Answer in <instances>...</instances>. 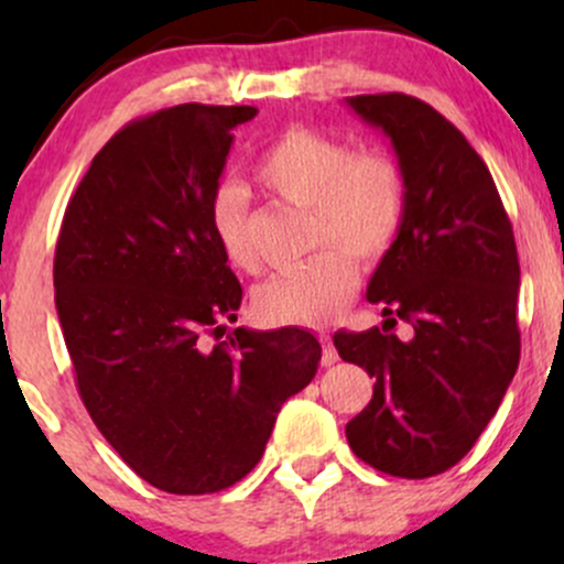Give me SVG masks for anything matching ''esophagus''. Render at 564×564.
<instances>
[{
  "instance_id": "esophagus-1",
  "label": "esophagus",
  "mask_w": 564,
  "mask_h": 564,
  "mask_svg": "<svg viewBox=\"0 0 564 564\" xmlns=\"http://www.w3.org/2000/svg\"><path fill=\"white\" fill-rule=\"evenodd\" d=\"M321 345H323V355H321V366H334L336 360H339V355H336V349H334V341H332V336H326V334H321Z\"/></svg>"
}]
</instances>
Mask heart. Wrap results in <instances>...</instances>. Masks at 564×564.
I'll return each mask as SVG.
<instances>
[{
    "label": "heart",
    "mask_w": 564,
    "mask_h": 564,
    "mask_svg": "<svg viewBox=\"0 0 564 564\" xmlns=\"http://www.w3.org/2000/svg\"><path fill=\"white\" fill-rule=\"evenodd\" d=\"M262 187L307 206L313 246H328L302 268L286 270L254 291V315L270 326H323L334 321L358 289V264L390 254L403 230L408 183L390 153L358 151L315 129H286L254 164ZM212 236L238 270H257L249 232V196L225 183L209 200Z\"/></svg>",
    "instance_id": "1"
}]
</instances>
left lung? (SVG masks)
Here are the masks:
<instances>
[{
	"label": "left lung",
	"instance_id": "8db88e82",
	"mask_svg": "<svg viewBox=\"0 0 564 564\" xmlns=\"http://www.w3.org/2000/svg\"><path fill=\"white\" fill-rule=\"evenodd\" d=\"M347 106L392 140L408 183L403 230L366 294L384 326L334 334L339 358L377 381L347 443L373 469L422 480L467 456L514 379L520 260L488 166L443 113L403 93ZM398 319L412 323L408 343L389 334Z\"/></svg>",
	"mask_w": 564,
	"mask_h": 564
}]
</instances>
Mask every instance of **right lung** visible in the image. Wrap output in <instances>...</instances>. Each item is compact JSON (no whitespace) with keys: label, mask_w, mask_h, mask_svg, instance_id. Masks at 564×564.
Returning <instances> with one entry per match:
<instances>
[{"label":"right lung","mask_w":564,"mask_h":564,"mask_svg":"<svg viewBox=\"0 0 564 564\" xmlns=\"http://www.w3.org/2000/svg\"><path fill=\"white\" fill-rule=\"evenodd\" d=\"M251 106L164 108L102 145L55 246V307L76 390L153 488L204 496L243 480L275 416L318 371L304 328H232L243 289L209 228L232 129Z\"/></svg>","instance_id":"right-lung-1"}]
</instances>
